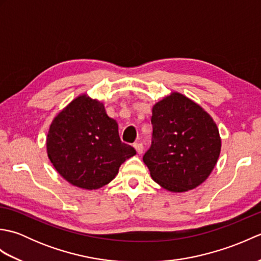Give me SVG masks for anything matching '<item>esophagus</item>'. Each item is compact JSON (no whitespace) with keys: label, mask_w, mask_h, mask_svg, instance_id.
Here are the masks:
<instances>
[{"label":"esophagus","mask_w":261,"mask_h":261,"mask_svg":"<svg viewBox=\"0 0 261 261\" xmlns=\"http://www.w3.org/2000/svg\"><path fill=\"white\" fill-rule=\"evenodd\" d=\"M134 147H135V149L137 150V152L138 153H142L143 152V145L141 142H136L135 145H134Z\"/></svg>","instance_id":"34e87169"}]
</instances>
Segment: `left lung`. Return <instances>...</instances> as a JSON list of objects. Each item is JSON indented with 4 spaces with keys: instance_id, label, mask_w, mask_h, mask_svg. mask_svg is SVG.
Instances as JSON below:
<instances>
[{
    "instance_id": "obj_1",
    "label": "left lung",
    "mask_w": 261,
    "mask_h": 261,
    "mask_svg": "<svg viewBox=\"0 0 261 261\" xmlns=\"http://www.w3.org/2000/svg\"><path fill=\"white\" fill-rule=\"evenodd\" d=\"M152 140L143 163L165 190L180 193L201 185L221 151L219 129L211 115L179 93L152 108Z\"/></svg>"
}]
</instances>
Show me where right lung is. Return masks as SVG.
I'll list each match as a JSON object with an SVG mask.
<instances>
[{"label": "right lung", "mask_w": 261, "mask_h": 261, "mask_svg": "<svg viewBox=\"0 0 261 261\" xmlns=\"http://www.w3.org/2000/svg\"><path fill=\"white\" fill-rule=\"evenodd\" d=\"M47 153L60 176L83 190L109 184L120 166L135 156V148L121 141L116 121L104 105L86 94L57 114L47 136Z\"/></svg>", "instance_id": "1"}]
</instances>
